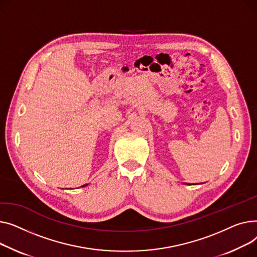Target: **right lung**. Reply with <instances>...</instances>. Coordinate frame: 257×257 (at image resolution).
Returning <instances> with one entry per match:
<instances>
[{
	"label": "right lung",
	"instance_id": "obj_1",
	"mask_svg": "<svg viewBox=\"0 0 257 257\" xmlns=\"http://www.w3.org/2000/svg\"><path fill=\"white\" fill-rule=\"evenodd\" d=\"M85 186H87V185H84V186H82V187H85Z\"/></svg>",
	"mask_w": 257,
	"mask_h": 257
}]
</instances>
